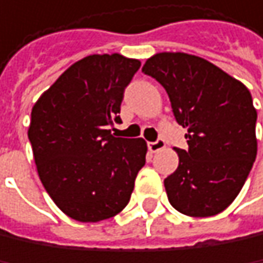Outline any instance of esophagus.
Masks as SVG:
<instances>
[{"mask_svg":"<svg viewBox=\"0 0 263 263\" xmlns=\"http://www.w3.org/2000/svg\"><path fill=\"white\" fill-rule=\"evenodd\" d=\"M164 147H165V141H164L162 138L156 139L155 142H148V150H150L152 153H156V152L162 150Z\"/></svg>","mask_w":263,"mask_h":263,"instance_id":"obj_1","label":"esophagus"}]
</instances>
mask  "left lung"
Returning <instances> with one entry per match:
<instances>
[{
	"instance_id": "8db88e82",
	"label": "left lung",
	"mask_w": 263,
	"mask_h": 263,
	"mask_svg": "<svg viewBox=\"0 0 263 263\" xmlns=\"http://www.w3.org/2000/svg\"><path fill=\"white\" fill-rule=\"evenodd\" d=\"M142 71L167 91L189 148L164 179L173 208L206 217L223 211L242 190L257 155V113L248 88L214 64L187 53H158Z\"/></svg>"
}]
</instances>
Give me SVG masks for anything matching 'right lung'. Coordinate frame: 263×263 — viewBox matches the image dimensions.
<instances>
[{
	"label": "right lung",
	"instance_id": "obj_1",
	"mask_svg": "<svg viewBox=\"0 0 263 263\" xmlns=\"http://www.w3.org/2000/svg\"><path fill=\"white\" fill-rule=\"evenodd\" d=\"M138 60L91 55L71 67L32 108L29 141L40 179L68 217L99 222L128 203L145 165L144 139L115 138L124 90Z\"/></svg>",
	"mask_w": 263,
	"mask_h": 263
}]
</instances>
